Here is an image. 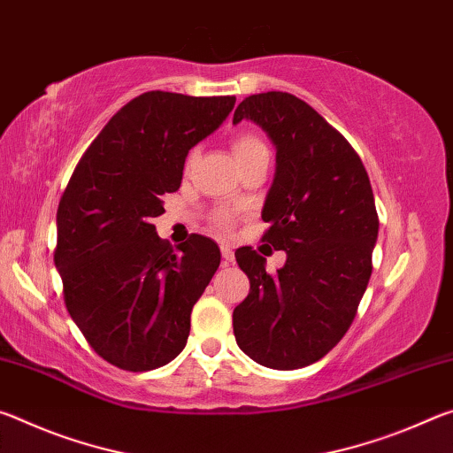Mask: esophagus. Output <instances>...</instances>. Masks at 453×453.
I'll return each mask as SVG.
<instances>
[{
	"mask_svg": "<svg viewBox=\"0 0 453 453\" xmlns=\"http://www.w3.org/2000/svg\"><path fill=\"white\" fill-rule=\"evenodd\" d=\"M221 257H224V265H229V264H234V251H232V248H229V245H221Z\"/></svg>",
	"mask_w": 453,
	"mask_h": 453,
	"instance_id": "1",
	"label": "esophagus"
}]
</instances>
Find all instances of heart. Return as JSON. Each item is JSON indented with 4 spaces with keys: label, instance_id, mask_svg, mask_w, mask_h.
<instances>
[{
    "label": "heart",
    "instance_id": "heart-1",
    "mask_svg": "<svg viewBox=\"0 0 453 453\" xmlns=\"http://www.w3.org/2000/svg\"><path fill=\"white\" fill-rule=\"evenodd\" d=\"M232 150H234V156L237 162H243V159H250V157L257 156V153L267 151L265 143L254 134H237L232 142ZM213 221H216L218 227L227 229L234 224V216H232V211L219 210L216 216H213Z\"/></svg>",
    "mask_w": 453,
    "mask_h": 453
}]
</instances>
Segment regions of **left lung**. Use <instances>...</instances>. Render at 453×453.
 <instances>
[{"instance_id":"1","label":"left lung","mask_w":453,"mask_h":453,"mask_svg":"<svg viewBox=\"0 0 453 453\" xmlns=\"http://www.w3.org/2000/svg\"><path fill=\"white\" fill-rule=\"evenodd\" d=\"M251 119L275 145V178L262 240L288 254L278 273L251 248L235 251L250 294L234 310L237 346L272 370L324 357L351 326L372 275L378 211L349 142L286 91L245 97L234 124Z\"/></svg>"}]
</instances>
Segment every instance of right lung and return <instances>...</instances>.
Returning a JSON list of instances; mask_svg holds the SVG:
<instances>
[{
	"instance_id": "obj_1",
	"label": "right lung",
	"mask_w": 453,
	"mask_h": 453,
	"mask_svg": "<svg viewBox=\"0 0 453 453\" xmlns=\"http://www.w3.org/2000/svg\"><path fill=\"white\" fill-rule=\"evenodd\" d=\"M234 96L148 91L113 116L83 153L58 208L53 262L75 326L105 362L127 372L170 364L219 267V248L156 234L164 196L180 189L189 150L224 124Z\"/></svg>"
}]
</instances>
